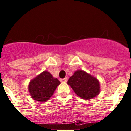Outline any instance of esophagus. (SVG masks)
Segmentation results:
<instances>
[{"label": "esophagus", "mask_w": 131, "mask_h": 131, "mask_svg": "<svg viewBox=\"0 0 131 131\" xmlns=\"http://www.w3.org/2000/svg\"><path fill=\"white\" fill-rule=\"evenodd\" d=\"M60 81L61 82H67V81H68V78L66 77V78H64V79H61Z\"/></svg>", "instance_id": "1"}]
</instances>
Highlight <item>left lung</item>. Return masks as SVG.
<instances>
[{"label":"left lung","instance_id":"8db88e82","mask_svg":"<svg viewBox=\"0 0 131 131\" xmlns=\"http://www.w3.org/2000/svg\"><path fill=\"white\" fill-rule=\"evenodd\" d=\"M79 97L83 99H90L100 92V84L97 79L82 70H77L68 81Z\"/></svg>","mask_w":131,"mask_h":131}]
</instances>
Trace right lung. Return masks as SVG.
I'll list each match as a JSON object with an SVG mask.
<instances>
[{
    "label": "right lung",
    "instance_id": "add662e5",
    "mask_svg": "<svg viewBox=\"0 0 131 131\" xmlns=\"http://www.w3.org/2000/svg\"><path fill=\"white\" fill-rule=\"evenodd\" d=\"M60 82L54 78L49 72L45 71L34 79L28 85V90L33 99L39 101H46L52 97Z\"/></svg>",
    "mask_w": 131,
    "mask_h": 131
}]
</instances>
